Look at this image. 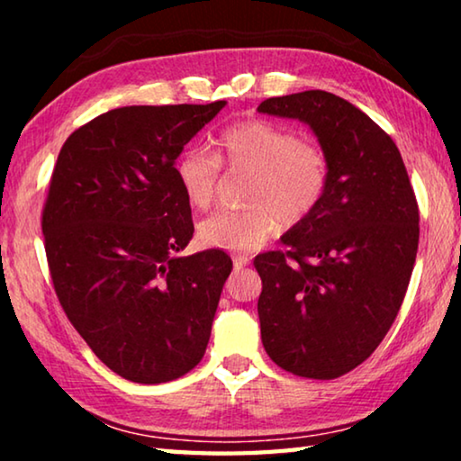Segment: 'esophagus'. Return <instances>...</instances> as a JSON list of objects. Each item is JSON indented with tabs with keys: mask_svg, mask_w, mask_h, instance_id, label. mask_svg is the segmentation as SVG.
I'll list each match as a JSON object with an SVG mask.
<instances>
[{
	"mask_svg": "<svg viewBox=\"0 0 461 461\" xmlns=\"http://www.w3.org/2000/svg\"><path fill=\"white\" fill-rule=\"evenodd\" d=\"M249 264V256L248 254H238L233 256V270H241Z\"/></svg>",
	"mask_w": 461,
	"mask_h": 461,
	"instance_id": "esophagus-1",
	"label": "esophagus"
}]
</instances>
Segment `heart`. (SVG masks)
<instances>
[{
	"label": "heart",
	"mask_w": 461,
	"mask_h": 461,
	"mask_svg": "<svg viewBox=\"0 0 461 461\" xmlns=\"http://www.w3.org/2000/svg\"><path fill=\"white\" fill-rule=\"evenodd\" d=\"M221 165L231 173H248L244 209H220L199 223V240L209 248H258L283 220L301 223L323 201L330 185V158L315 142L267 120H244L217 138V154L185 148L175 175L193 207L212 205Z\"/></svg>",
	"instance_id": "heart-1"
}]
</instances>
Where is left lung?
Masks as SVG:
<instances>
[{
	"instance_id": "1",
	"label": "left lung",
	"mask_w": 461,
	"mask_h": 461,
	"mask_svg": "<svg viewBox=\"0 0 461 461\" xmlns=\"http://www.w3.org/2000/svg\"><path fill=\"white\" fill-rule=\"evenodd\" d=\"M260 113L305 122L330 158L319 207L254 258L270 360L294 376L339 378L384 339L412 275L419 207L399 148L349 101L327 91L270 97Z\"/></svg>"
}]
</instances>
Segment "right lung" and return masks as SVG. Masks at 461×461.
Returning a JSON list of instances; mask_svg holds the SVG:
<instances>
[{"mask_svg": "<svg viewBox=\"0 0 461 461\" xmlns=\"http://www.w3.org/2000/svg\"><path fill=\"white\" fill-rule=\"evenodd\" d=\"M223 105L112 109L67 138L52 170L42 233L54 291L93 354L138 384L201 362L231 272L223 249L176 256L194 228L175 160Z\"/></svg>", "mask_w": 461, "mask_h": 461, "instance_id": "add662e5", "label": "right lung"}]
</instances>
